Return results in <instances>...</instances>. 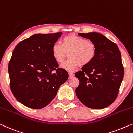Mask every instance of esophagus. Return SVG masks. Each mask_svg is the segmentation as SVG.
<instances>
[{"instance_id":"1","label":"esophagus","mask_w":133,"mask_h":133,"mask_svg":"<svg viewBox=\"0 0 133 133\" xmlns=\"http://www.w3.org/2000/svg\"><path fill=\"white\" fill-rule=\"evenodd\" d=\"M68 74H69V77L70 78H72L74 76V74H73L72 72H69Z\"/></svg>"}]
</instances>
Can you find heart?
Returning a JSON list of instances; mask_svg holds the SVG:
<instances>
[{
    "instance_id": "b5f03b06",
    "label": "heart",
    "mask_w": 133,
    "mask_h": 133,
    "mask_svg": "<svg viewBox=\"0 0 133 133\" xmlns=\"http://www.w3.org/2000/svg\"><path fill=\"white\" fill-rule=\"evenodd\" d=\"M62 45L55 43L51 47V55L55 61L62 63L69 54L70 59L61 65V68L69 72L74 71L80 65L86 66L91 63L97 53V47L93 42L71 35L64 38Z\"/></svg>"
}]
</instances>
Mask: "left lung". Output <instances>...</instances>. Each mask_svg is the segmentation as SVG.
Returning a JSON list of instances; mask_svg holds the SVG:
<instances>
[{
    "label": "left lung",
    "mask_w": 133,
    "mask_h": 133,
    "mask_svg": "<svg viewBox=\"0 0 133 133\" xmlns=\"http://www.w3.org/2000/svg\"><path fill=\"white\" fill-rule=\"evenodd\" d=\"M78 35L93 42L97 53L91 63L75 74L80 81L76 95L89 108H105L116 99L124 77L121 52L116 44L101 34Z\"/></svg>",
    "instance_id": "8db88e82"
}]
</instances>
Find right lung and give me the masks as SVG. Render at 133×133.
Here are the masks:
<instances>
[{"label":"right lung","mask_w":133,"mask_h":133,"mask_svg":"<svg viewBox=\"0 0 133 133\" xmlns=\"http://www.w3.org/2000/svg\"><path fill=\"white\" fill-rule=\"evenodd\" d=\"M62 33L36 34L17 44L8 65L10 87L18 101L41 109L54 99L68 74L51 55V47Z\"/></svg>","instance_id":"right-lung-1"}]
</instances>
